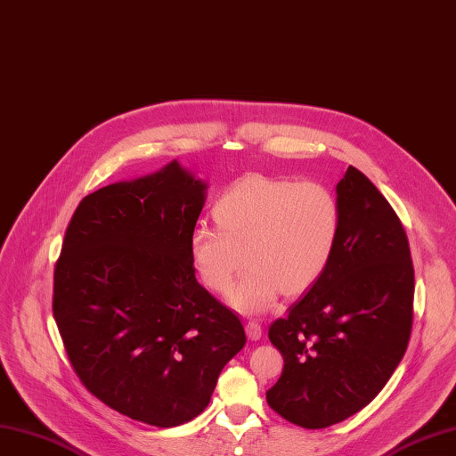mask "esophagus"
I'll return each instance as SVG.
<instances>
[{
	"label": "esophagus",
	"mask_w": 456,
	"mask_h": 456,
	"mask_svg": "<svg viewBox=\"0 0 456 456\" xmlns=\"http://www.w3.org/2000/svg\"><path fill=\"white\" fill-rule=\"evenodd\" d=\"M246 333L251 341H259L263 338V326L256 321H249L246 324Z\"/></svg>",
	"instance_id": "1"
}]
</instances>
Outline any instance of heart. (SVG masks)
Masks as SVG:
<instances>
[{"label": "heart", "instance_id": "heart-1", "mask_svg": "<svg viewBox=\"0 0 456 456\" xmlns=\"http://www.w3.org/2000/svg\"><path fill=\"white\" fill-rule=\"evenodd\" d=\"M212 214L217 229L200 225L190 236L191 263L210 290L225 292L246 261L248 270L229 292V304L246 314L319 281L343 224L339 197L324 183L265 175L234 181Z\"/></svg>", "mask_w": 456, "mask_h": 456}]
</instances>
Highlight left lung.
<instances>
[{"mask_svg":"<svg viewBox=\"0 0 456 456\" xmlns=\"http://www.w3.org/2000/svg\"><path fill=\"white\" fill-rule=\"evenodd\" d=\"M338 197L343 224L328 270L268 330L285 365L266 401L304 428H326L365 408L411 333L413 265L399 216L352 166Z\"/></svg>","mask_w":456,"mask_h":456,"instance_id":"obj_1","label":"left lung"}]
</instances>
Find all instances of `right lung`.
<instances>
[{"label": "right lung", "instance_id": "obj_1", "mask_svg": "<svg viewBox=\"0 0 456 456\" xmlns=\"http://www.w3.org/2000/svg\"><path fill=\"white\" fill-rule=\"evenodd\" d=\"M207 183L173 160L77 205L53 270V319L77 379L160 428L197 418L246 345L239 316L197 283L190 236Z\"/></svg>", "mask_w": 456, "mask_h": 456}]
</instances>
